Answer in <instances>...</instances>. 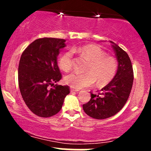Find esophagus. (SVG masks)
<instances>
[{
	"mask_svg": "<svg viewBox=\"0 0 151 151\" xmlns=\"http://www.w3.org/2000/svg\"><path fill=\"white\" fill-rule=\"evenodd\" d=\"M70 91H71V93H74V92H77V91H79L78 90L74 89V88H71V89H70Z\"/></svg>",
	"mask_w": 151,
	"mask_h": 151,
	"instance_id": "1",
	"label": "esophagus"
}]
</instances>
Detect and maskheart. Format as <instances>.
I'll use <instances>...</instances> for the list:
<instances>
[{
  "label": "heart",
  "instance_id": "obj_1",
  "mask_svg": "<svg viewBox=\"0 0 151 151\" xmlns=\"http://www.w3.org/2000/svg\"><path fill=\"white\" fill-rule=\"evenodd\" d=\"M73 52H77L90 61L86 73L74 71L66 76L65 82L73 88L81 89L92 86L96 81L99 86H104L115 77L118 69L116 59L106 55L101 47L92 44L74 47L72 51L63 53L58 60V65L63 71H69L72 67Z\"/></svg>",
  "mask_w": 151,
  "mask_h": 151
}]
</instances>
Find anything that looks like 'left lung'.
Wrapping results in <instances>:
<instances>
[{
	"instance_id": "left-lung-1",
	"label": "left lung",
	"mask_w": 151,
	"mask_h": 151,
	"mask_svg": "<svg viewBox=\"0 0 151 151\" xmlns=\"http://www.w3.org/2000/svg\"><path fill=\"white\" fill-rule=\"evenodd\" d=\"M110 42L118 63L116 74L101 93H91V100L83 105L85 113L96 119H105L118 113L127 101L133 85V68L129 55L118 45Z\"/></svg>"
}]
</instances>
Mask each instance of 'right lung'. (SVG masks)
Wrapping results in <instances>:
<instances>
[{
	"label": "right lung",
	"mask_w": 151,
	"mask_h": 151,
	"mask_svg": "<svg viewBox=\"0 0 151 151\" xmlns=\"http://www.w3.org/2000/svg\"><path fill=\"white\" fill-rule=\"evenodd\" d=\"M65 42L55 38L36 39L21 55L18 68L19 91L30 111L39 117L57 114L69 93L68 85L50 88L62 78L57 58L66 47Z\"/></svg>",
	"instance_id": "1"
}]
</instances>
